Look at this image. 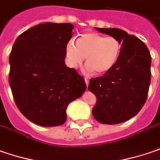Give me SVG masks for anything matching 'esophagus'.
<instances>
[{
  "label": "esophagus",
  "mask_w": 160,
  "mask_h": 160,
  "mask_svg": "<svg viewBox=\"0 0 160 160\" xmlns=\"http://www.w3.org/2000/svg\"><path fill=\"white\" fill-rule=\"evenodd\" d=\"M85 83H86V85L88 86V83H89V80L88 79V78H85Z\"/></svg>",
  "instance_id": "esophagus-1"
}]
</instances>
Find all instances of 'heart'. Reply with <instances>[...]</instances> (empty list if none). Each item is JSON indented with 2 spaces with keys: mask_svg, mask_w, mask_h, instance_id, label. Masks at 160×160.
<instances>
[{
  "mask_svg": "<svg viewBox=\"0 0 160 160\" xmlns=\"http://www.w3.org/2000/svg\"><path fill=\"white\" fill-rule=\"evenodd\" d=\"M121 51L120 42L113 37H104L97 33L82 34L76 44L69 41L65 54L69 65L77 68L86 58L87 70L97 75L108 72L115 66Z\"/></svg>",
  "mask_w": 160,
  "mask_h": 160,
  "instance_id": "1",
  "label": "heart"
}]
</instances>
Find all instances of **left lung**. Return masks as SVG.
<instances>
[{"instance_id":"obj_1","label":"left lung","mask_w":160,"mask_h":160,"mask_svg":"<svg viewBox=\"0 0 160 160\" xmlns=\"http://www.w3.org/2000/svg\"><path fill=\"white\" fill-rule=\"evenodd\" d=\"M95 28L121 44L115 66L103 76L90 79L88 84V90L98 98L94 118L101 123L116 124L132 118L142 108L150 84L151 57L148 47L135 36L115 28Z\"/></svg>"}]
</instances>
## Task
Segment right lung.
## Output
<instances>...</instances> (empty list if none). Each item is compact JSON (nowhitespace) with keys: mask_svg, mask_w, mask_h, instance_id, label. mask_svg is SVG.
I'll return each instance as SVG.
<instances>
[{"mask_svg":"<svg viewBox=\"0 0 160 160\" xmlns=\"http://www.w3.org/2000/svg\"><path fill=\"white\" fill-rule=\"evenodd\" d=\"M71 23L46 22L23 32L10 54L9 83L18 108L41 126L66 121L68 105L85 92V80L65 64Z\"/></svg>","mask_w":160,"mask_h":160,"instance_id":"add662e5","label":"right lung"}]
</instances>
